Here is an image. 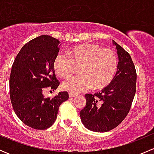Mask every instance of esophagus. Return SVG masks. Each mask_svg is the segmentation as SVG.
<instances>
[{
  "instance_id": "obj_1",
  "label": "esophagus",
  "mask_w": 154,
  "mask_h": 154,
  "mask_svg": "<svg viewBox=\"0 0 154 154\" xmlns=\"http://www.w3.org/2000/svg\"><path fill=\"white\" fill-rule=\"evenodd\" d=\"M77 94H76V93H73V92H69V97H75V96H77Z\"/></svg>"
}]
</instances>
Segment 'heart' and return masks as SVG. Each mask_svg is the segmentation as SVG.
Returning <instances> with one entry per match:
<instances>
[{
    "instance_id": "b5f03b06",
    "label": "heart",
    "mask_w": 154,
    "mask_h": 154,
    "mask_svg": "<svg viewBox=\"0 0 154 154\" xmlns=\"http://www.w3.org/2000/svg\"><path fill=\"white\" fill-rule=\"evenodd\" d=\"M66 54H59L54 60L56 74L67 78L75 66H80L81 74L74 76L63 83L64 89L79 92L92 87L101 89L109 85L117 72L119 60L114 51L92 43H85L69 48Z\"/></svg>"
}]
</instances>
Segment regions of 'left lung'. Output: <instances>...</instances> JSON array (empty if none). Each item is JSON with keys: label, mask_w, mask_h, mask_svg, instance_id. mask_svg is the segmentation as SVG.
I'll return each mask as SVG.
<instances>
[{"label": "left lung", "mask_w": 154, "mask_h": 154, "mask_svg": "<svg viewBox=\"0 0 154 154\" xmlns=\"http://www.w3.org/2000/svg\"><path fill=\"white\" fill-rule=\"evenodd\" d=\"M119 55L117 72L109 85L94 94H86V104L80 112L86 128L107 132L116 128L130 112L136 90V71L130 54L113 41Z\"/></svg>", "instance_id": "1"}]
</instances>
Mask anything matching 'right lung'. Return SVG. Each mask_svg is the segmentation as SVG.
<instances>
[{"label":"right lung","mask_w":154,"mask_h":154,"mask_svg":"<svg viewBox=\"0 0 154 154\" xmlns=\"http://www.w3.org/2000/svg\"><path fill=\"white\" fill-rule=\"evenodd\" d=\"M58 39L43 35L24 45L12 66L10 96L12 107L20 120L35 130H45L57 119L60 106L69 97L67 91L53 98L45 97L49 87L60 86L54 69V60L60 51Z\"/></svg>","instance_id":"add662e5"}]
</instances>
